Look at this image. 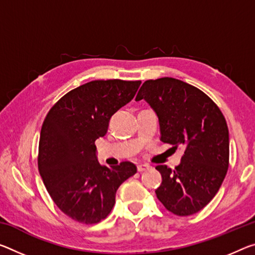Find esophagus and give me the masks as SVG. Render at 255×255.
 <instances>
[{"instance_id":"34e87169","label":"esophagus","mask_w":255,"mask_h":255,"mask_svg":"<svg viewBox=\"0 0 255 255\" xmlns=\"http://www.w3.org/2000/svg\"><path fill=\"white\" fill-rule=\"evenodd\" d=\"M149 169V165L148 164H138L137 165V170L139 172H143V171H146Z\"/></svg>"}]
</instances>
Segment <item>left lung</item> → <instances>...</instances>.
I'll return each mask as SVG.
<instances>
[{
    "label": "left lung",
    "instance_id": "1",
    "mask_svg": "<svg viewBox=\"0 0 255 255\" xmlns=\"http://www.w3.org/2000/svg\"><path fill=\"white\" fill-rule=\"evenodd\" d=\"M145 100L156 112L161 140L184 147L179 165H156L162 183L159 201L176 216L203 209L219 191L229 167V132L217 104L199 88L163 77L146 80L136 101Z\"/></svg>",
    "mask_w": 255,
    "mask_h": 255
}]
</instances>
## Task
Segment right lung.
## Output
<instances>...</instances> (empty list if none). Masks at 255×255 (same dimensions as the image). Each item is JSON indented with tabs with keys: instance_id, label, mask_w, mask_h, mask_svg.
<instances>
[{
	"instance_id": "obj_1",
	"label": "right lung",
	"mask_w": 255,
	"mask_h": 255,
	"mask_svg": "<svg viewBox=\"0 0 255 255\" xmlns=\"http://www.w3.org/2000/svg\"><path fill=\"white\" fill-rule=\"evenodd\" d=\"M140 80H93L63 95L44 119L38 170L64 215L94 225L110 215L119 186L137 169L128 161L108 168L96 159L95 140L111 117L134 98Z\"/></svg>"
}]
</instances>
